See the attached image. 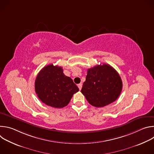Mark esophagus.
Instances as JSON below:
<instances>
[{
    "label": "esophagus",
    "mask_w": 154,
    "mask_h": 154,
    "mask_svg": "<svg viewBox=\"0 0 154 154\" xmlns=\"http://www.w3.org/2000/svg\"><path fill=\"white\" fill-rule=\"evenodd\" d=\"M78 87H79V90H80L81 89H82V83H79V84H78Z\"/></svg>",
    "instance_id": "34e87169"
}]
</instances>
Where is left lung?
<instances>
[{
    "label": "left lung",
    "instance_id": "left-lung-1",
    "mask_svg": "<svg viewBox=\"0 0 154 154\" xmlns=\"http://www.w3.org/2000/svg\"><path fill=\"white\" fill-rule=\"evenodd\" d=\"M122 89V82L118 72L110 65L102 64L88 69L81 93L89 103L103 107L115 102Z\"/></svg>",
    "mask_w": 154,
    "mask_h": 154
}]
</instances>
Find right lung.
Listing matches in <instances>:
<instances>
[{
    "instance_id": "right-lung-1",
    "label": "right lung",
    "mask_w": 154,
    "mask_h": 154,
    "mask_svg": "<svg viewBox=\"0 0 154 154\" xmlns=\"http://www.w3.org/2000/svg\"><path fill=\"white\" fill-rule=\"evenodd\" d=\"M35 89L43 103L59 108L66 106L73 94L79 91L71 78L64 74L62 68L52 64L39 71L35 80Z\"/></svg>"
}]
</instances>
